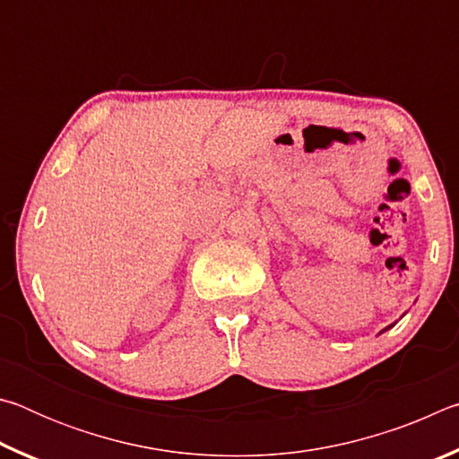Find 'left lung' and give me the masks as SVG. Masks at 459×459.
I'll list each match as a JSON object with an SVG mask.
<instances>
[{
    "instance_id": "8db88e82",
    "label": "left lung",
    "mask_w": 459,
    "mask_h": 459,
    "mask_svg": "<svg viewBox=\"0 0 459 459\" xmlns=\"http://www.w3.org/2000/svg\"><path fill=\"white\" fill-rule=\"evenodd\" d=\"M394 324H397V322H394ZM394 324H388V325H386V328H385V330H380V333H383V332H386V330H391V328H393V325H394Z\"/></svg>"
}]
</instances>
